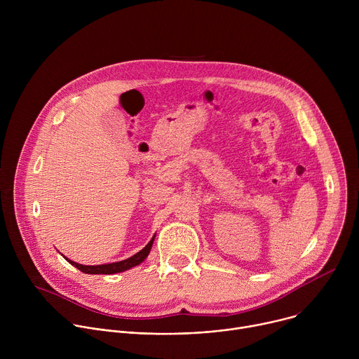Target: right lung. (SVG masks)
<instances>
[{"instance_id": "1", "label": "right lung", "mask_w": 359, "mask_h": 359, "mask_svg": "<svg viewBox=\"0 0 359 359\" xmlns=\"http://www.w3.org/2000/svg\"><path fill=\"white\" fill-rule=\"evenodd\" d=\"M153 240H155V236H153V238L147 243V245L144 248H142L139 252H136L135 255H132V257L126 259V260H122V262H118V263H111V264H100V266H82V264H78L75 262H71L67 260L74 266L76 267L78 270H81L82 273H86V274H116V273H122V271H126L137 264H140L146 257L147 254L151 248V244H153Z\"/></svg>"}]
</instances>
